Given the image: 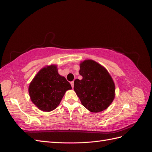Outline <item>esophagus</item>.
Instances as JSON below:
<instances>
[{"instance_id":"34e87169","label":"esophagus","mask_w":152,"mask_h":152,"mask_svg":"<svg viewBox=\"0 0 152 152\" xmlns=\"http://www.w3.org/2000/svg\"><path fill=\"white\" fill-rule=\"evenodd\" d=\"M70 84H71V86H72V88H73V85H74V82H70Z\"/></svg>"}]
</instances>
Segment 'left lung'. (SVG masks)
<instances>
[{
	"instance_id": "1",
	"label": "left lung",
	"mask_w": 152,
	"mask_h": 152,
	"mask_svg": "<svg viewBox=\"0 0 152 152\" xmlns=\"http://www.w3.org/2000/svg\"><path fill=\"white\" fill-rule=\"evenodd\" d=\"M82 79H75L73 89L85 108L98 113L107 109L115 98V84L108 71L87 59L80 65Z\"/></svg>"
}]
</instances>
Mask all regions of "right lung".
Returning a JSON list of instances; mask_svg holds the SVG:
<instances>
[{
	"label": "right lung",
	"mask_w": 152,
	"mask_h": 152,
	"mask_svg": "<svg viewBox=\"0 0 152 152\" xmlns=\"http://www.w3.org/2000/svg\"><path fill=\"white\" fill-rule=\"evenodd\" d=\"M70 84L59 75L56 65L44 67L30 84L28 92L31 102L44 112L56 108L65 94L71 89Z\"/></svg>",
	"instance_id": "obj_1"
}]
</instances>
